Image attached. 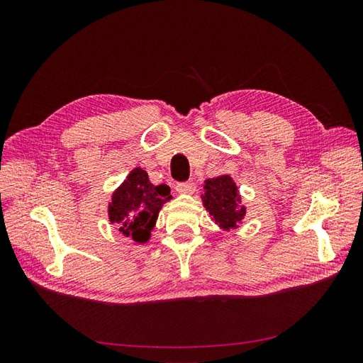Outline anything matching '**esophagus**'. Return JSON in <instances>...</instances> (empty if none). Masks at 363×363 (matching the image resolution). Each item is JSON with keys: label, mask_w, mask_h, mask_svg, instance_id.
Listing matches in <instances>:
<instances>
[{"label": "esophagus", "mask_w": 363, "mask_h": 363, "mask_svg": "<svg viewBox=\"0 0 363 363\" xmlns=\"http://www.w3.org/2000/svg\"><path fill=\"white\" fill-rule=\"evenodd\" d=\"M195 183L194 182H183V183H177V186H175V191H177L179 194H188V195H191V194H194L195 192Z\"/></svg>", "instance_id": "obj_1"}]
</instances>
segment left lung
I'll list each match as a JSON object with an SVG mask.
<instances>
[{"instance_id":"1","label":"left lung","mask_w":363,"mask_h":363,"mask_svg":"<svg viewBox=\"0 0 363 363\" xmlns=\"http://www.w3.org/2000/svg\"><path fill=\"white\" fill-rule=\"evenodd\" d=\"M203 206L215 224L223 230H235L245 216V206L240 203L238 186L230 175L207 179L204 182Z\"/></svg>"}]
</instances>
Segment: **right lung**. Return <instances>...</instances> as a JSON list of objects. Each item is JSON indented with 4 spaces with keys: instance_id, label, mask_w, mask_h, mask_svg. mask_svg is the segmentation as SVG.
<instances>
[{
    "instance_id": "right-lung-1",
    "label": "right lung",
    "mask_w": 363,
    "mask_h": 363,
    "mask_svg": "<svg viewBox=\"0 0 363 363\" xmlns=\"http://www.w3.org/2000/svg\"><path fill=\"white\" fill-rule=\"evenodd\" d=\"M171 200L167 184L155 186L142 168L130 171L108 203V219L116 223L119 232L135 242L145 244L156 225L162 206Z\"/></svg>"
}]
</instances>
